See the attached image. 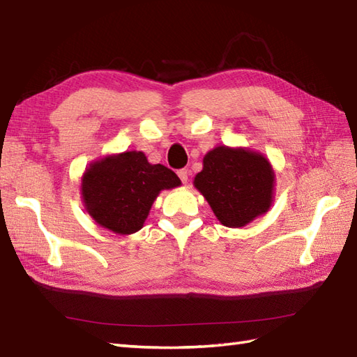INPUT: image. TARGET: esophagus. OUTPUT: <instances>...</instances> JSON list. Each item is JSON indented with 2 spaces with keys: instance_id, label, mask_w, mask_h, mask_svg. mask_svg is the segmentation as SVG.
I'll return each mask as SVG.
<instances>
[{
  "instance_id": "esophagus-1",
  "label": "esophagus",
  "mask_w": 357,
  "mask_h": 357,
  "mask_svg": "<svg viewBox=\"0 0 357 357\" xmlns=\"http://www.w3.org/2000/svg\"><path fill=\"white\" fill-rule=\"evenodd\" d=\"M178 176L181 178V181H183L184 184H187V181H188V170H185V169L179 170V172H178Z\"/></svg>"
}]
</instances>
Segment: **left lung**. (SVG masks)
Segmentation results:
<instances>
[{
    "mask_svg": "<svg viewBox=\"0 0 357 357\" xmlns=\"http://www.w3.org/2000/svg\"><path fill=\"white\" fill-rule=\"evenodd\" d=\"M275 170L259 151L218 146L202 159L196 187L218 221L239 229L270 210L275 198Z\"/></svg>",
    "mask_w": 357,
    "mask_h": 357,
    "instance_id": "1",
    "label": "left lung"
}]
</instances>
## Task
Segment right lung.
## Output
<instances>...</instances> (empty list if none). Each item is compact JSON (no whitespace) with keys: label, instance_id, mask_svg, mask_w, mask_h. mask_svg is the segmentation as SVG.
Wrapping results in <instances>:
<instances>
[{"label":"right lung","instance_id":"right-lung-1","mask_svg":"<svg viewBox=\"0 0 357 357\" xmlns=\"http://www.w3.org/2000/svg\"><path fill=\"white\" fill-rule=\"evenodd\" d=\"M179 185L176 173L130 150L90 162L81 178V198L98 225L127 236L142 229L159 193Z\"/></svg>","mask_w":357,"mask_h":357}]
</instances>
